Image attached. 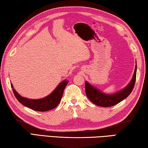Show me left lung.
<instances>
[{"mask_svg": "<svg viewBox=\"0 0 148 148\" xmlns=\"http://www.w3.org/2000/svg\"><path fill=\"white\" fill-rule=\"evenodd\" d=\"M136 71H137V65H136L132 79L128 84V85L120 91L112 95L105 94V93L101 92V90L97 89V88L94 87L88 83L87 81H86L85 92L87 97L93 104H96L97 106H103V107H109V106L116 105L120 102L123 101L126 97H128L132 91L136 82Z\"/></svg>", "mask_w": 148, "mask_h": 148, "instance_id": "left-lung-1", "label": "left lung"}]
</instances>
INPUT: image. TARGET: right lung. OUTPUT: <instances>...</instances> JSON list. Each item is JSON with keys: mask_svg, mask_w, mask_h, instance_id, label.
I'll return each instance as SVG.
<instances>
[{"mask_svg": "<svg viewBox=\"0 0 148 148\" xmlns=\"http://www.w3.org/2000/svg\"><path fill=\"white\" fill-rule=\"evenodd\" d=\"M67 83L68 81L67 80L63 81L59 84L58 87L54 89L51 94L43 99H29L22 97L16 91L12 83H11V87H12L13 92L16 98L22 104L32 110L40 111V112H45V111L55 108L60 104L63 96V91H64Z\"/></svg>", "mask_w": 148, "mask_h": 148, "instance_id": "obj_1", "label": "right lung"}]
</instances>
